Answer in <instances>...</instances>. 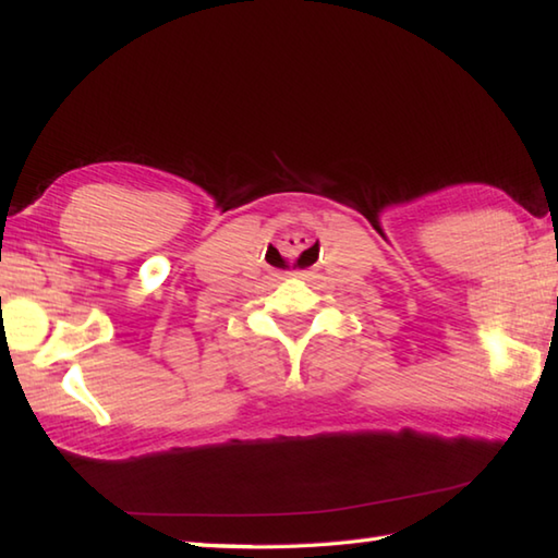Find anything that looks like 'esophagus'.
I'll list each match as a JSON object with an SVG mask.
<instances>
[{
    "label": "esophagus",
    "mask_w": 558,
    "mask_h": 558,
    "mask_svg": "<svg viewBox=\"0 0 558 558\" xmlns=\"http://www.w3.org/2000/svg\"><path fill=\"white\" fill-rule=\"evenodd\" d=\"M298 239H302V234H300V236H298Z\"/></svg>",
    "instance_id": "obj_1"
}]
</instances>
